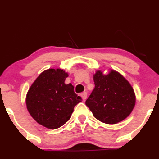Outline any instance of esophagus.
Listing matches in <instances>:
<instances>
[{"label":"esophagus","instance_id":"esophagus-1","mask_svg":"<svg viewBox=\"0 0 159 159\" xmlns=\"http://www.w3.org/2000/svg\"><path fill=\"white\" fill-rule=\"evenodd\" d=\"M81 96L82 99H83V101H85L86 99H87V93H86V92H84V93H82L81 94Z\"/></svg>","mask_w":159,"mask_h":159}]
</instances>
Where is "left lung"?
Returning <instances> with one entry per match:
<instances>
[{
  "label": "left lung",
  "mask_w": 159,
  "mask_h": 159,
  "mask_svg": "<svg viewBox=\"0 0 159 159\" xmlns=\"http://www.w3.org/2000/svg\"><path fill=\"white\" fill-rule=\"evenodd\" d=\"M93 80L95 88L86 105L94 117L103 123L115 124L129 116L135 107V95L127 80L115 70L107 75L98 70Z\"/></svg>",
  "instance_id": "obj_1"
}]
</instances>
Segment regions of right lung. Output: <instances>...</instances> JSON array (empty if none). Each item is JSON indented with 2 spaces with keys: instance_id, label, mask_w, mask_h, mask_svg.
Here are the masks:
<instances>
[{
  "instance_id": "right-lung-1",
  "label": "right lung",
  "mask_w": 159,
  "mask_h": 159,
  "mask_svg": "<svg viewBox=\"0 0 159 159\" xmlns=\"http://www.w3.org/2000/svg\"><path fill=\"white\" fill-rule=\"evenodd\" d=\"M68 73L61 69H49L36 78L26 95V107L38 124L57 129L67 122L82 98L71 84L64 83Z\"/></svg>"
}]
</instances>
